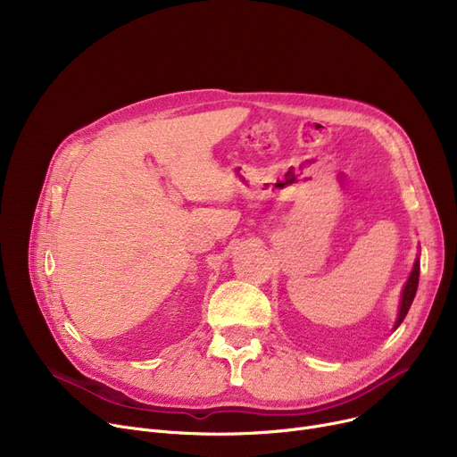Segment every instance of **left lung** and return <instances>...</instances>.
Returning a JSON list of instances; mask_svg holds the SVG:
<instances>
[{"label":"left lung","mask_w":457,"mask_h":457,"mask_svg":"<svg viewBox=\"0 0 457 457\" xmlns=\"http://www.w3.org/2000/svg\"><path fill=\"white\" fill-rule=\"evenodd\" d=\"M419 272H420V262L419 259L415 261L413 265V270H411V276L407 278V283L403 287L402 291V300H400V311H398V319H396V324H395V329L402 324V320L405 319L407 311H410L411 303H413V298L417 295V287H419Z\"/></svg>","instance_id":"1"}]
</instances>
